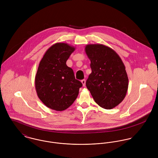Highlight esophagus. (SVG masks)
Returning <instances> with one entry per match:
<instances>
[{
    "label": "esophagus",
    "mask_w": 158,
    "mask_h": 158,
    "mask_svg": "<svg viewBox=\"0 0 158 158\" xmlns=\"http://www.w3.org/2000/svg\"><path fill=\"white\" fill-rule=\"evenodd\" d=\"M81 83H82V84H83V86H85V85H86V80H85V79H84V80H81Z\"/></svg>",
    "instance_id": "1"
}]
</instances>
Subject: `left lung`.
<instances>
[{"label":"left lung","instance_id":"8db88e82","mask_svg":"<svg viewBox=\"0 0 158 158\" xmlns=\"http://www.w3.org/2000/svg\"><path fill=\"white\" fill-rule=\"evenodd\" d=\"M85 50L92 70L86 87L100 107L113 109L123 100L128 90L125 66L119 55L106 45L88 44Z\"/></svg>","mask_w":158,"mask_h":158}]
</instances>
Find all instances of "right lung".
I'll return each mask as SVG.
<instances>
[{
  "instance_id": "add662e5",
  "label": "right lung",
  "mask_w": 158,
  "mask_h": 158,
  "mask_svg": "<svg viewBox=\"0 0 158 158\" xmlns=\"http://www.w3.org/2000/svg\"><path fill=\"white\" fill-rule=\"evenodd\" d=\"M75 50L67 43H57L45 52L40 63L35 89L39 98L48 108L57 111L66 110L76 100L83 85L66 65Z\"/></svg>"
}]
</instances>
